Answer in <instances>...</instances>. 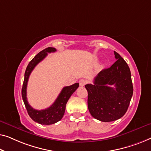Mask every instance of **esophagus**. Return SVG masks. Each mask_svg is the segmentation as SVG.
Listing matches in <instances>:
<instances>
[{
	"label": "esophagus",
	"instance_id": "esophagus-1",
	"mask_svg": "<svg viewBox=\"0 0 151 151\" xmlns=\"http://www.w3.org/2000/svg\"><path fill=\"white\" fill-rule=\"evenodd\" d=\"M87 83V81L86 79H83V78H82V79H80L79 80V85L80 86H84Z\"/></svg>",
	"mask_w": 151,
	"mask_h": 151
}]
</instances>
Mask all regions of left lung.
<instances>
[{
    "instance_id": "left-lung-1",
    "label": "left lung",
    "mask_w": 151,
    "mask_h": 151,
    "mask_svg": "<svg viewBox=\"0 0 151 151\" xmlns=\"http://www.w3.org/2000/svg\"><path fill=\"white\" fill-rule=\"evenodd\" d=\"M116 62L94 78V84L85 86L88 92V106L92 117L111 122L126 113L133 96L131 71L124 59L114 51ZM114 85L115 88L110 86Z\"/></svg>"
}]
</instances>
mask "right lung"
<instances>
[{"label":"right lung","instance_id":"1","mask_svg":"<svg viewBox=\"0 0 151 151\" xmlns=\"http://www.w3.org/2000/svg\"><path fill=\"white\" fill-rule=\"evenodd\" d=\"M56 50H57L55 48L48 47L40 52L29 62L24 73V82H23L22 88V97L23 101H24V105L29 116L33 120L40 124H52L60 120L64 115L65 105H66L68 101L71 96V95L75 92L76 89L79 86L78 83H76L72 86L64 87L57 99L55 100L54 103L50 107L46 108L45 109H35L29 104L27 98V83H28L29 76H30L31 72L40 61L43 60L47 56L48 53L54 52Z\"/></svg>","mask_w":151,"mask_h":151}]
</instances>
